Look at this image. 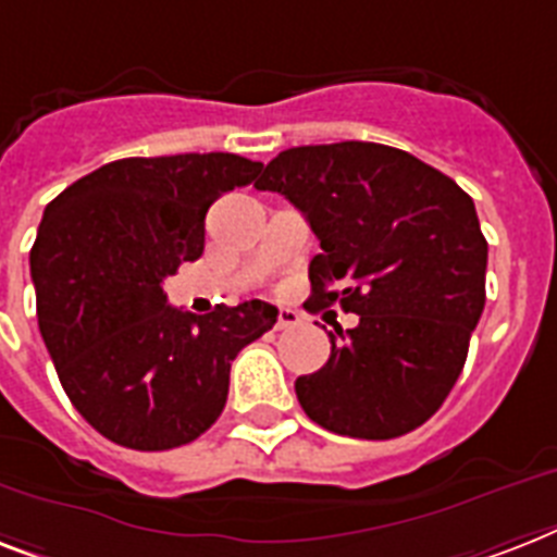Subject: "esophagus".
I'll return each mask as SVG.
<instances>
[{
  "instance_id": "obj_1",
  "label": "esophagus",
  "mask_w": 557,
  "mask_h": 557,
  "mask_svg": "<svg viewBox=\"0 0 557 557\" xmlns=\"http://www.w3.org/2000/svg\"><path fill=\"white\" fill-rule=\"evenodd\" d=\"M294 325H300V314L292 309H280L277 311V329H294Z\"/></svg>"
}]
</instances>
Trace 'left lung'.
Instances as JSON below:
<instances>
[{"label": "left lung", "mask_w": 557, "mask_h": 557, "mask_svg": "<svg viewBox=\"0 0 557 557\" xmlns=\"http://www.w3.org/2000/svg\"><path fill=\"white\" fill-rule=\"evenodd\" d=\"M283 194L318 234L306 309L360 318L329 332L332 355L294 383L334 435L388 441L423 426L467 363L486 302V237L455 180L377 143L280 151L255 183Z\"/></svg>", "instance_id": "left-lung-1"}]
</instances>
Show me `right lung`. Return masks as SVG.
I'll use <instances>...</instances> for the list:
<instances>
[{
  "instance_id": "1",
  "label": "right lung",
  "mask_w": 557,
  "mask_h": 557,
  "mask_svg": "<svg viewBox=\"0 0 557 557\" xmlns=\"http://www.w3.org/2000/svg\"><path fill=\"white\" fill-rule=\"evenodd\" d=\"M263 162L237 153L128 157L48 202L30 248L39 332L76 411L139 451L191 443L225 406L232 360L277 323L263 300L197 318L162 280L206 248L216 197Z\"/></svg>"
}]
</instances>
